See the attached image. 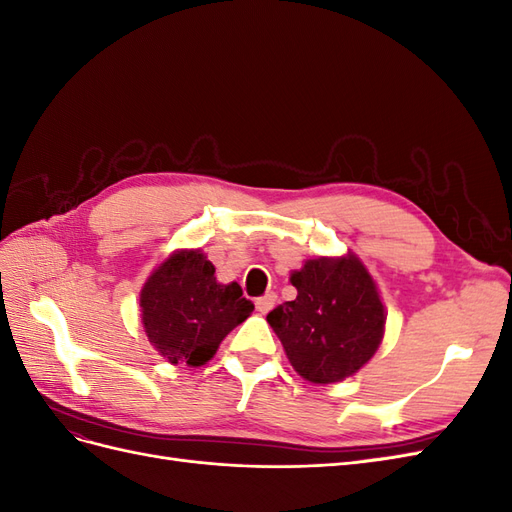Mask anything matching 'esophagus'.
Returning <instances> with one entry per match:
<instances>
[{
	"instance_id": "esophagus-1",
	"label": "esophagus",
	"mask_w": 512,
	"mask_h": 512,
	"mask_svg": "<svg viewBox=\"0 0 512 512\" xmlns=\"http://www.w3.org/2000/svg\"><path fill=\"white\" fill-rule=\"evenodd\" d=\"M275 303H277V294L275 292H267L265 297H258L256 299V309H258L260 314H269Z\"/></svg>"
}]
</instances>
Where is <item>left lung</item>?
Instances as JSON below:
<instances>
[{
    "label": "left lung",
    "mask_w": 512,
    "mask_h": 512,
    "mask_svg": "<svg viewBox=\"0 0 512 512\" xmlns=\"http://www.w3.org/2000/svg\"><path fill=\"white\" fill-rule=\"evenodd\" d=\"M297 299L277 305L267 322L292 367L314 384L356 374L384 335V305L363 262L344 258L307 260L290 275Z\"/></svg>",
    "instance_id": "1"
}]
</instances>
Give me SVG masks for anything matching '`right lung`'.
<instances>
[{"mask_svg": "<svg viewBox=\"0 0 512 512\" xmlns=\"http://www.w3.org/2000/svg\"><path fill=\"white\" fill-rule=\"evenodd\" d=\"M149 342L170 363L205 365L222 339L254 312L237 282H215V267L198 250L173 254L141 292Z\"/></svg>", "mask_w": 512, "mask_h": 512, "instance_id": "1", "label": "right lung"}]
</instances>
